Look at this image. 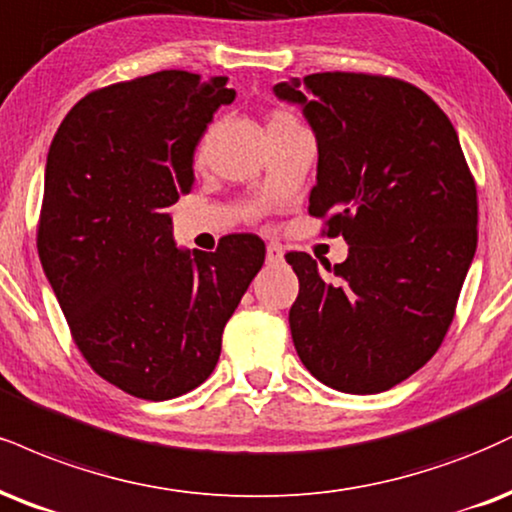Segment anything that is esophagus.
<instances>
[{"label": "esophagus", "instance_id": "34e87169", "mask_svg": "<svg viewBox=\"0 0 512 512\" xmlns=\"http://www.w3.org/2000/svg\"><path fill=\"white\" fill-rule=\"evenodd\" d=\"M283 260V250L279 248V245H267V262L269 264H279Z\"/></svg>", "mask_w": 512, "mask_h": 512}]
</instances>
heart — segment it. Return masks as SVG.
Listing matches in <instances>:
<instances>
[{
  "mask_svg": "<svg viewBox=\"0 0 512 512\" xmlns=\"http://www.w3.org/2000/svg\"><path fill=\"white\" fill-rule=\"evenodd\" d=\"M276 121H295V116L293 114H288V112H274L272 114V119H269V123H276Z\"/></svg>",
  "mask_w": 512,
  "mask_h": 512,
  "instance_id": "heart-1",
  "label": "heart"
}]
</instances>
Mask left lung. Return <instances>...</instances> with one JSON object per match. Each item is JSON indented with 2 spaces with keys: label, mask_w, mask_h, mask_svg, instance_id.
Returning a JSON list of instances; mask_svg holds the SVG:
<instances>
[{
  "label": "left lung",
  "mask_w": 512,
  "mask_h": 512,
  "mask_svg": "<svg viewBox=\"0 0 512 512\" xmlns=\"http://www.w3.org/2000/svg\"><path fill=\"white\" fill-rule=\"evenodd\" d=\"M303 83L274 92L303 104L317 138L307 212L350 248L331 281L307 252L286 255L300 281L293 343L331 389L389 391L427 365L453 322L477 250V186L451 119L424 90L348 71Z\"/></svg>",
  "instance_id": "obj_1"
}]
</instances>
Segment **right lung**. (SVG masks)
<instances>
[{
	"label": "right lung",
	"instance_id": "right-lung-1",
	"mask_svg": "<svg viewBox=\"0 0 512 512\" xmlns=\"http://www.w3.org/2000/svg\"><path fill=\"white\" fill-rule=\"evenodd\" d=\"M229 78L190 71L92 90L49 145L38 252L73 343L116 389L169 400L217 367L221 334L264 264V240L178 250L171 207L193 188L195 147Z\"/></svg>",
	"mask_w": 512,
	"mask_h": 512
}]
</instances>
